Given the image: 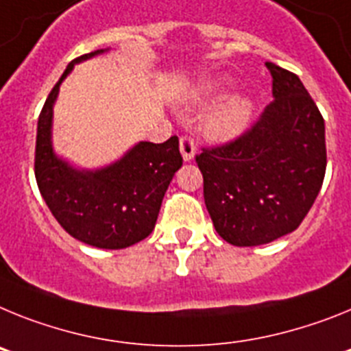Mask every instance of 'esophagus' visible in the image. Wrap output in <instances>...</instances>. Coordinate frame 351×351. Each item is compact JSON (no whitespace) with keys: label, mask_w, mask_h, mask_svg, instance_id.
I'll return each mask as SVG.
<instances>
[{"label":"esophagus","mask_w":351,"mask_h":351,"mask_svg":"<svg viewBox=\"0 0 351 351\" xmlns=\"http://www.w3.org/2000/svg\"><path fill=\"white\" fill-rule=\"evenodd\" d=\"M180 152H182V157L184 160H193L194 154H196V143H194L193 136H182L180 138Z\"/></svg>","instance_id":"1"}]
</instances>
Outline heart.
<instances>
[{
    "mask_svg": "<svg viewBox=\"0 0 351 351\" xmlns=\"http://www.w3.org/2000/svg\"><path fill=\"white\" fill-rule=\"evenodd\" d=\"M251 104L245 99H233L208 118V130L217 138H228L247 123Z\"/></svg>",
    "mask_w": 351,
    "mask_h": 351,
    "instance_id": "obj_1",
    "label": "heart"
}]
</instances>
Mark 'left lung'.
Returning a JSON list of instances; mask_svg holds the SVG:
<instances>
[{"label": "left lung", "instance_id": "obj_1", "mask_svg": "<svg viewBox=\"0 0 351 351\" xmlns=\"http://www.w3.org/2000/svg\"><path fill=\"white\" fill-rule=\"evenodd\" d=\"M274 100L240 136L196 155L215 231L237 247L300 226L327 169L325 123L297 74L267 62Z\"/></svg>", "mask_w": 351, "mask_h": 351}]
</instances>
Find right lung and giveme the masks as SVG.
<instances>
[{"instance_id":"right-lung-1","label":"right lung","mask_w":351,"mask_h":351,"mask_svg":"<svg viewBox=\"0 0 351 351\" xmlns=\"http://www.w3.org/2000/svg\"><path fill=\"white\" fill-rule=\"evenodd\" d=\"M99 53L70 62L49 93L36 127L35 178L45 205L70 237L99 249H123L154 231L164 194L184 158L176 136L158 145L139 143L99 171H77L53 154L51 120L60 84L74 63Z\"/></svg>"}]
</instances>
